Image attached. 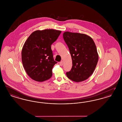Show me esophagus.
Masks as SVG:
<instances>
[{
	"mask_svg": "<svg viewBox=\"0 0 122 122\" xmlns=\"http://www.w3.org/2000/svg\"><path fill=\"white\" fill-rule=\"evenodd\" d=\"M59 65L61 66H62L63 65V62L62 61H61L60 63H59Z\"/></svg>",
	"mask_w": 122,
	"mask_h": 122,
	"instance_id": "obj_1",
	"label": "esophagus"
}]
</instances>
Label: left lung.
<instances>
[{"label": "left lung", "mask_w": 122, "mask_h": 122, "mask_svg": "<svg viewBox=\"0 0 122 122\" xmlns=\"http://www.w3.org/2000/svg\"><path fill=\"white\" fill-rule=\"evenodd\" d=\"M63 38L69 47L73 65L66 75L76 82L86 80L92 74L98 60L94 41L86 34L68 31L64 32Z\"/></svg>", "instance_id": "obj_1"}]
</instances>
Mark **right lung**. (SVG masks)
<instances>
[{"mask_svg": "<svg viewBox=\"0 0 122 122\" xmlns=\"http://www.w3.org/2000/svg\"><path fill=\"white\" fill-rule=\"evenodd\" d=\"M61 31L53 29L36 30L28 37L24 45L21 57L27 74L33 80L42 82L52 76L54 61L51 45Z\"/></svg>", "mask_w": 122, "mask_h": 122, "instance_id": "add662e5", "label": "right lung"}]
</instances>
